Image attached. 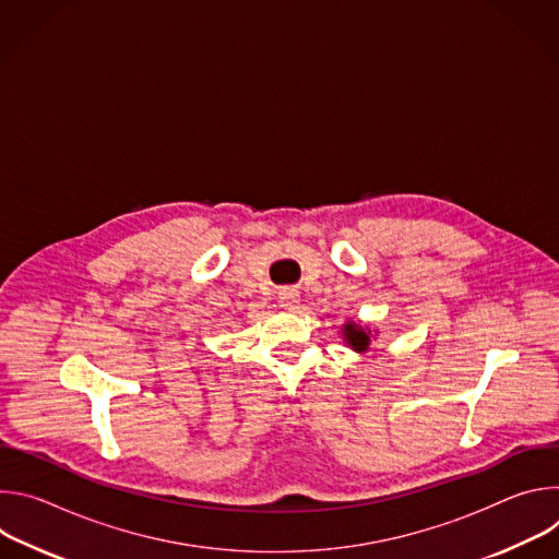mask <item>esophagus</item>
<instances>
[{"instance_id":"esophagus-1","label":"esophagus","mask_w":559,"mask_h":559,"mask_svg":"<svg viewBox=\"0 0 559 559\" xmlns=\"http://www.w3.org/2000/svg\"><path fill=\"white\" fill-rule=\"evenodd\" d=\"M278 302H281V307L283 309H296L298 307V302H300V294L296 292V289H292V287H285V289H281V296H278Z\"/></svg>"}]
</instances>
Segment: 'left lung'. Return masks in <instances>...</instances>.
Masks as SVG:
<instances>
[{
    "label": "left lung",
    "mask_w": 559,
    "mask_h": 559,
    "mask_svg": "<svg viewBox=\"0 0 559 559\" xmlns=\"http://www.w3.org/2000/svg\"><path fill=\"white\" fill-rule=\"evenodd\" d=\"M341 334H343V341L349 349H354L356 354H365L371 345V341H376L378 332L367 328V325H360L356 321H352V318H347V323L341 328Z\"/></svg>",
    "instance_id": "1"
}]
</instances>
